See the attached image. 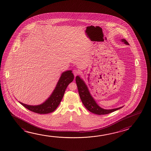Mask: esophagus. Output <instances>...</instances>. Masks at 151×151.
Wrapping results in <instances>:
<instances>
[{
	"mask_svg": "<svg viewBox=\"0 0 151 151\" xmlns=\"http://www.w3.org/2000/svg\"><path fill=\"white\" fill-rule=\"evenodd\" d=\"M73 74L75 76H76L78 74H79V73H80L79 70L77 69V68H74V69H73Z\"/></svg>",
	"mask_w": 151,
	"mask_h": 151,
	"instance_id": "34e87169",
	"label": "esophagus"
}]
</instances>
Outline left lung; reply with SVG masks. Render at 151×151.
I'll return each instance as SVG.
<instances>
[{
    "label": "left lung",
    "mask_w": 151,
    "mask_h": 151,
    "mask_svg": "<svg viewBox=\"0 0 151 151\" xmlns=\"http://www.w3.org/2000/svg\"><path fill=\"white\" fill-rule=\"evenodd\" d=\"M121 41L125 44L129 45V42L126 41V40L122 39ZM76 83L78 87L79 96L83 104H84L85 107L91 113L97 115L108 114L111 112L117 111L119 109H121L123 107H120L119 108L110 109H106L101 108L97 104L94 98L90 94V92L86 84H85L84 81L79 76H77L76 77Z\"/></svg>",
    "instance_id": "1"
}]
</instances>
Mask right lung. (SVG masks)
I'll list each match as a JSON object with an SVG mask.
<instances>
[{"label": "right lung", "mask_w": 151, "mask_h": 151, "mask_svg": "<svg viewBox=\"0 0 151 151\" xmlns=\"http://www.w3.org/2000/svg\"><path fill=\"white\" fill-rule=\"evenodd\" d=\"M74 78V76L72 73V70H69L63 72L52 94L42 104L38 105H29L20 101L19 102L23 106L36 113L44 114L52 113L60 105L64 96L65 90L68 84L73 82Z\"/></svg>", "instance_id": "right-lung-1"}]
</instances>
